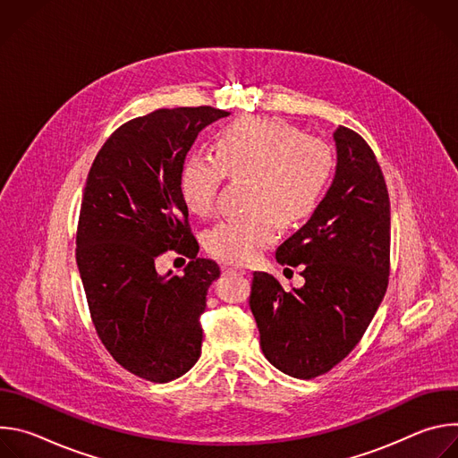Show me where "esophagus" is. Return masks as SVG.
I'll list each match as a JSON object with an SVG mask.
<instances>
[{"mask_svg":"<svg viewBox=\"0 0 458 458\" xmlns=\"http://www.w3.org/2000/svg\"><path fill=\"white\" fill-rule=\"evenodd\" d=\"M223 272L226 274V276H244L246 274V268H242V267H237V265H223Z\"/></svg>","mask_w":458,"mask_h":458,"instance_id":"34e87169","label":"esophagus"}]
</instances>
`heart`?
Listing matches in <instances>:
<instances>
[{"mask_svg":"<svg viewBox=\"0 0 458 458\" xmlns=\"http://www.w3.org/2000/svg\"><path fill=\"white\" fill-rule=\"evenodd\" d=\"M334 156L317 138L272 117H242L225 126L214 159L190 156L179 174V195L195 216L216 208L223 177H246V212L226 217L207 235L212 255L230 265H246L276 239L277 221L304 219L330 181Z\"/></svg>","mask_w":458,"mask_h":458,"instance_id":"b5f03b06","label":"heart"}]
</instances>
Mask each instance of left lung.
Listing matches in <instances>:
<instances>
[{"mask_svg":"<svg viewBox=\"0 0 458 458\" xmlns=\"http://www.w3.org/2000/svg\"><path fill=\"white\" fill-rule=\"evenodd\" d=\"M334 182L311 219L276 251L302 267L304 284L284 290L255 272L250 308L265 357L283 373L313 378L362 339L389 277V195L373 150L353 130L334 132Z\"/></svg>","mask_w":458,"mask_h":458,"instance_id":"1","label":"left lung"}]
</instances>
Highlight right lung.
I'll list each match as a JSON object with an SVG mask.
<instances>
[{"mask_svg":"<svg viewBox=\"0 0 458 458\" xmlns=\"http://www.w3.org/2000/svg\"><path fill=\"white\" fill-rule=\"evenodd\" d=\"M226 115L181 106L136 117L106 140L87 177L76 260L96 332L124 369L152 382L179 378L201 357V315L221 270L198 257L179 174L201 130ZM168 249L192 259L182 276L155 270Z\"/></svg>","mask_w":458,"mask_h":458,"instance_id":"right-lung-1","label":"right lung"}]
</instances>
